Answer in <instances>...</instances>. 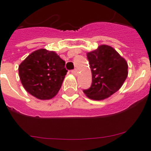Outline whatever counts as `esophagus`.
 <instances>
[{"label":"esophagus","instance_id":"34e87169","mask_svg":"<svg viewBox=\"0 0 151 151\" xmlns=\"http://www.w3.org/2000/svg\"><path fill=\"white\" fill-rule=\"evenodd\" d=\"M72 73H73L74 76H77V75H78V69H73V70H72Z\"/></svg>","mask_w":151,"mask_h":151}]
</instances>
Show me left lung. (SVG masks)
<instances>
[{
    "label": "left lung",
    "instance_id": "8db88e82",
    "mask_svg": "<svg viewBox=\"0 0 151 151\" xmlns=\"http://www.w3.org/2000/svg\"><path fill=\"white\" fill-rule=\"evenodd\" d=\"M92 74V83L83 92L88 98L101 101L122 87L128 76V63L118 52L103 45L87 54Z\"/></svg>",
    "mask_w": 151,
    "mask_h": 151
}]
</instances>
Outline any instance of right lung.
I'll use <instances>...</instances> for the list:
<instances>
[{"mask_svg":"<svg viewBox=\"0 0 151 151\" xmlns=\"http://www.w3.org/2000/svg\"><path fill=\"white\" fill-rule=\"evenodd\" d=\"M66 73L65 61L46 49L32 52L19 66L24 88L40 100L51 99L58 93Z\"/></svg>","mask_w":151,"mask_h":151,"instance_id":"right-lung-1","label":"right lung"}]
</instances>
